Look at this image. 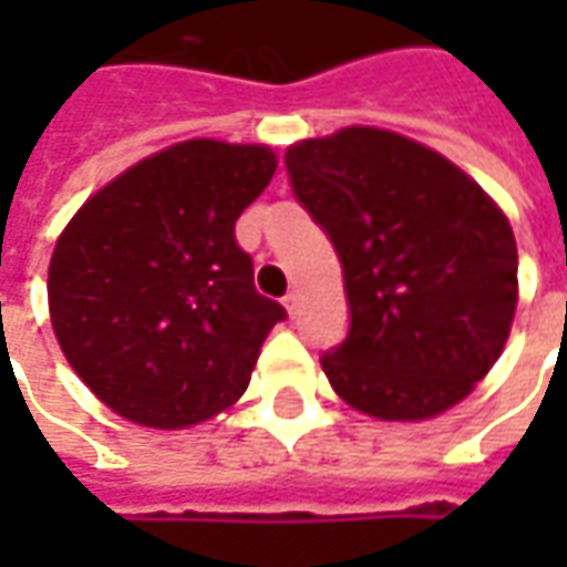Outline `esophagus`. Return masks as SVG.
Here are the masks:
<instances>
[{"instance_id": "obj_1", "label": "esophagus", "mask_w": 567, "mask_h": 567, "mask_svg": "<svg viewBox=\"0 0 567 567\" xmlns=\"http://www.w3.org/2000/svg\"><path fill=\"white\" fill-rule=\"evenodd\" d=\"M284 306H287V312H290V316H296V312H299V293H287L284 296Z\"/></svg>"}]
</instances>
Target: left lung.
<instances>
[{
  "instance_id": "8db88e82",
  "label": "left lung",
  "mask_w": 567,
  "mask_h": 567,
  "mask_svg": "<svg viewBox=\"0 0 567 567\" xmlns=\"http://www.w3.org/2000/svg\"><path fill=\"white\" fill-rule=\"evenodd\" d=\"M284 164L343 268L350 331L321 357L331 388L379 420L464 401L512 331L508 217L464 169L384 128L299 142Z\"/></svg>"
}]
</instances>
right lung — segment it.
I'll use <instances>...</instances> for the list:
<instances>
[{"mask_svg": "<svg viewBox=\"0 0 567 567\" xmlns=\"http://www.w3.org/2000/svg\"><path fill=\"white\" fill-rule=\"evenodd\" d=\"M274 169L265 144H173L91 195L55 239V340L120 416L186 429L249 388L287 312L255 290L233 227Z\"/></svg>", "mask_w": 567, "mask_h": 567, "instance_id": "obj_1", "label": "right lung"}]
</instances>
